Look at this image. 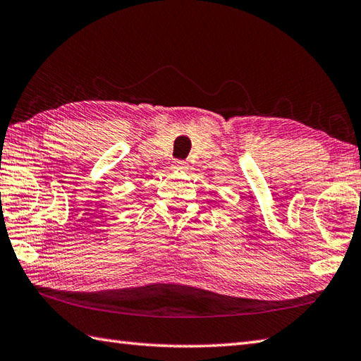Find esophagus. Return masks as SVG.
<instances>
[{
	"label": "esophagus",
	"instance_id": "1",
	"mask_svg": "<svg viewBox=\"0 0 361 361\" xmlns=\"http://www.w3.org/2000/svg\"><path fill=\"white\" fill-rule=\"evenodd\" d=\"M173 171H186L188 169V162L186 161H175L172 164Z\"/></svg>",
	"mask_w": 361,
	"mask_h": 361
}]
</instances>
